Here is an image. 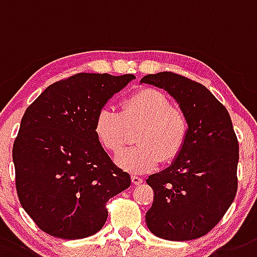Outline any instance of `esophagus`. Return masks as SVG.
I'll list each match as a JSON object with an SVG mask.
<instances>
[{"label": "esophagus", "mask_w": 257, "mask_h": 257, "mask_svg": "<svg viewBox=\"0 0 257 257\" xmlns=\"http://www.w3.org/2000/svg\"><path fill=\"white\" fill-rule=\"evenodd\" d=\"M132 183L134 186H140V184L143 183V179L141 177H137V175H132Z\"/></svg>", "instance_id": "obj_1"}]
</instances>
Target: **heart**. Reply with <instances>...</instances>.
<instances>
[{
	"instance_id": "1",
	"label": "heart",
	"mask_w": 257,
	"mask_h": 257,
	"mask_svg": "<svg viewBox=\"0 0 257 257\" xmlns=\"http://www.w3.org/2000/svg\"><path fill=\"white\" fill-rule=\"evenodd\" d=\"M137 146L116 156L117 166L134 174L150 172L160 163L175 160L183 150L188 133L184 114L173 107L165 93L145 88L123 101L121 110L101 108L94 121V133L101 145L110 152H119L137 129Z\"/></svg>"
}]
</instances>
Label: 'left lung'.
<instances>
[{
  "label": "left lung",
  "mask_w": 257,
  "mask_h": 257,
  "mask_svg": "<svg viewBox=\"0 0 257 257\" xmlns=\"http://www.w3.org/2000/svg\"><path fill=\"white\" fill-rule=\"evenodd\" d=\"M141 83L165 89L188 124L179 156L146 180L155 193L146 224L163 239H196L221 220L237 193L239 155L232 120L205 85L188 78L163 71Z\"/></svg>",
  "instance_id": "8db88e82"
}]
</instances>
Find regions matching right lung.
Returning <instances> with one entry per match:
<instances>
[{"instance_id":"add662e5","label":"right lung","mask_w":257,"mask_h":257,"mask_svg":"<svg viewBox=\"0 0 257 257\" xmlns=\"http://www.w3.org/2000/svg\"><path fill=\"white\" fill-rule=\"evenodd\" d=\"M133 74L79 73L51 84L25 110L14 142L16 192L41 230L80 239L101 229L106 202L131 186L94 133L107 101Z\"/></svg>"}]
</instances>
